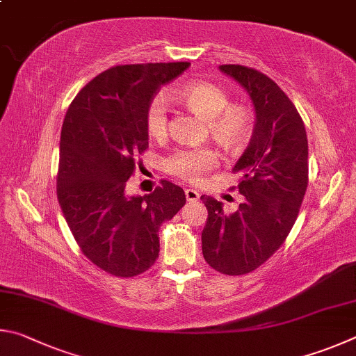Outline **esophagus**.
<instances>
[{
    "label": "esophagus",
    "mask_w": 356,
    "mask_h": 356,
    "mask_svg": "<svg viewBox=\"0 0 356 356\" xmlns=\"http://www.w3.org/2000/svg\"><path fill=\"white\" fill-rule=\"evenodd\" d=\"M184 194H186V200H188L189 203L198 202V198H200V192L195 189H186Z\"/></svg>",
    "instance_id": "34e87169"
}]
</instances>
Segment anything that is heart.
<instances>
[{
    "label": "heart",
    "mask_w": 356,
    "mask_h": 356,
    "mask_svg": "<svg viewBox=\"0 0 356 356\" xmlns=\"http://www.w3.org/2000/svg\"><path fill=\"white\" fill-rule=\"evenodd\" d=\"M178 98L208 122L211 134L227 147H234L244 139L250 127V114L242 106H229V98L219 86L207 81H194L178 90ZM168 97L158 93L149 102L145 112L148 134L154 139H164L168 133ZM219 164V153L211 147L179 148L168 156L165 168L186 181H197L204 173Z\"/></svg>",
    "instance_id": "obj_1"
}]
</instances>
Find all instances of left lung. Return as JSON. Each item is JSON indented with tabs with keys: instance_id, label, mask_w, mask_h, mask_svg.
Listing matches in <instances>:
<instances>
[{
	"instance_id": "8db88e82",
	"label": "left lung",
	"mask_w": 356,
	"mask_h": 356,
	"mask_svg": "<svg viewBox=\"0 0 356 356\" xmlns=\"http://www.w3.org/2000/svg\"><path fill=\"white\" fill-rule=\"evenodd\" d=\"M219 70L244 87L254 109L250 143L233 167L244 202L233 214L202 195L208 219L202 232L207 263L225 275H244L266 263L294 227L308 186V139L300 114L264 73L244 65Z\"/></svg>"
}]
</instances>
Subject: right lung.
Instances as JSON below:
<instances>
[{"mask_svg":"<svg viewBox=\"0 0 356 356\" xmlns=\"http://www.w3.org/2000/svg\"><path fill=\"white\" fill-rule=\"evenodd\" d=\"M189 62L117 65L87 83L60 131L58 200L87 258L115 277H136L159 257V228L186 204L162 179L152 194H127L136 156L148 148L145 112Z\"/></svg>","mask_w":356,"mask_h":356,"instance_id":"obj_1","label":"right lung"}]
</instances>
